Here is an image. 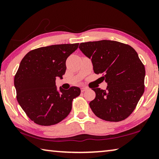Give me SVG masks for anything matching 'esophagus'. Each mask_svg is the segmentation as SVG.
Segmentation results:
<instances>
[{"label": "esophagus", "instance_id": "1", "mask_svg": "<svg viewBox=\"0 0 159 159\" xmlns=\"http://www.w3.org/2000/svg\"><path fill=\"white\" fill-rule=\"evenodd\" d=\"M87 90H88V88L87 87H83V88H80V90H81L82 93L85 92V91H86Z\"/></svg>", "mask_w": 159, "mask_h": 159}]
</instances>
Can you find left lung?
I'll use <instances>...</instances> for the list:
<instances>
[{
    "label": "left lung",
    "mask_w": 159,
    "mask_h": 159,
    "mask_svg": "<svg viewBox=\"0 0 159 159\" xmlns=\"http://www.w3.org/2000/svg\"><path fill=\"white\" fill-rule=\"evenodd\" d=\"M79 48L108 85L105 90L92 88L96 96L89 105L94 114L107 121L127 118L144 91L145 68L138 53L130 45L108 40L81 43Z\"/></svg>",
    "instance_id": "8db88e82"
}]
</instances>
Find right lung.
Masks as SVG:
<instances>
[{"mask_svg":"<svg viewBox=\"0 0 159 159\" xmlns=\"http://www.w3.org/2000/svg\"><path fill=\"white\" fill-rule=\"evenodd\" d=\"M79 43L52 45L32 50L21 60L14 79L17 99L35 123L57 124L69 114L72 101L79 96V88L57 90L55 80L62 79L66 60Z\"/></svg>","mask_w":159,"mask_h":159,"instance_id":"1","label":"right lung"}]
</instances>
